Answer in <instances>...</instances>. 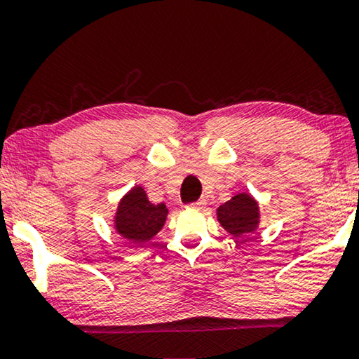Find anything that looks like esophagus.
<instances>
[{
    "label": "esophagus",
    "mask_w": 359,
    "mask_h": 359,
    "mask_svg": "<svg viewBox=\"0 0 359 359\" xmlns=\"http://www.w3.org/2000/svg\"><path fill=\"white\" fill-rule=\"evenodd\" d=\"M205 199H199V201H196V203H193V204H189V208H193V209H204L205 208Z\"/></svg>",
    "instance_id": "esophagus-1"
}]
</instances>
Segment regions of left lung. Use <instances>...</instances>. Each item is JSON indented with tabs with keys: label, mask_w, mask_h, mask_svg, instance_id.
I'll list each match as a JSON object with an SVG mask.
<instances>
[{
	"label": "left lung",
	"mask_w": 359,
	"mask_h": 359,
	"mask_svg": "<svg viewBox=\"0 0 359 359\" xmlns=\"http://www.w3.org/2000/svg\"><path fill=\"white\" fill-rule=\"evenodd\" d=\"M217 220L235 238L247 237L259 225V208L257 199L248 193H238L217 208Z\"/></svg>",
	"instance_id": "left-lung-1"
}]
</instances>
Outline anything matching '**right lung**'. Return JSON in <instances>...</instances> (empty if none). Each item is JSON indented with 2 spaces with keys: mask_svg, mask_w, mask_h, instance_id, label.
Here are the masks:
<instances>
[{
  "mask_svg": "<svg viewBox=\"0 0 359 359\" xmlns=\"http://www.w3.org/2000/svg\"><path fill=\"white\" fill-rule=\"evenodd\" d=\"M166 215V205L163 203L151 204L145 189L137 184L119 201L114 215V229L122 238L144 245L163 229Z\"/></svg>",
  "mask_w": 359,
  "mask_h": 359,
  "instance_id": "add662e5",
  "label": "right lung"
}]
</instances>
